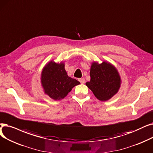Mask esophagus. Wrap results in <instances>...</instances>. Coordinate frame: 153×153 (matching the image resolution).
<instances>
[{"label":"esophagus","mask_w":153,"mask_h":153,"mask_svg":"<svg viewBox=\"0 0 153 153\" xmlns=\"http://www.w3.org/2000/svg\"><path fill=\"white\" fill-rule=\"evenodd\" d=\"M78 80H79V82H80L81 83H84L85 82V78H79V79H78Z\"/></svg>","instance_id":"obj_1"}]
</instances>
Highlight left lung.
Segmentation results:
<instances>
[{
	"label": "left lung",
	"instance_id": "8db88e82",
	"mask_svg": "<svg viewBox=\"0 0 153 153\" xmlns=\"http://www.w3.org/2000/svg\"><path fill=\"white\" fill-rule=\"evenodd\" d=\"M90 81L86 85L99 100L106 101L118 92L121 79L118 71L106 62L100 64L94 62L90 70Z\"/></svg>",
	"mask_w": 153,
	"mask_h": 153
}]
</instances>
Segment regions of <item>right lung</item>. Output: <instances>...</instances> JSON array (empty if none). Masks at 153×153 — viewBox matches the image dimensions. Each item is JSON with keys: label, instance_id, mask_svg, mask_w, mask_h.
I'll return each mask as SVG.
<instances>
[{"label": "right lung", "instance_id": "right-lung-1", "mask_svg": "<svg viewBox=\"0 0 153 153\" xmlns=\"http://www.w3.org/2000/svg\"><path fill=\"white\" fill-rule=\"evenodd\" d=\"M41 82L45 93L55 100L64 98L79 83L67 75L63 63L49 62L43 68Z\"/></svg>", "mask_w": 153, "mask_h": 153}]
</instances>
